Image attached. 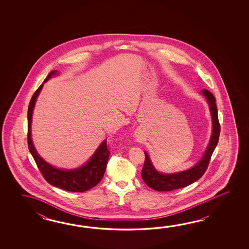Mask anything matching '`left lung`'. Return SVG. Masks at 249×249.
<instances>
[{"label":"left lung","instance_id":"8db88e82","mask_svg":"<svg viewBox=\"0 0 249 249\" xmlns=\"http://www.w3.org/2000/svg\"><path fill=\"white\" fill-rule=\"evenodd\" d=\"M202 93L205 95L208 102L213 121L211 140L207 146V150L203 155L201 159L191 169L169 175L161 174L155 169L148 153L144 152L145 161L142 170V176L145 183L155 191H170L184 188L186 186L191 185V183L200 179L207 171L211 159L212 154L213 152L214 148H216L217 143L219 141L221 127L218 119V111L214 97L209 90L206 89L202 90Z\"/></svg>","mask_w":249,"mask_h":249}]
</instances>
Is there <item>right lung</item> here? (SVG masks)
Segmentation results:
<instances>
[{
    "mask_svg": "<svg viewBox=\"0 0 249 249\" xmlns=\"http://www.w3.org/2000/svg\"><path fill=\"white\" fill-rule=\"evenodd\" d=\"M57 74L56 70H53L48 74L46 79L39 86L37 90L34 93L28 106L27 111V143L30 153L32 154L37 167L42 173L44 179L51 185L58 187L64 191L71 192H84L88 191L101 181L105 170L107 160L109 158V150L107 147V141L101 143V146L92 155L90 160L79 168L73 170H61L55 168L53 165L48 164L46 161L40 157L36 148L34 147L31 139V122L34 107L40 91L42 90L43 84L50 79L53 74Z\"/></svg>",
    "mask_w": 249,
    "mask_h": 249,
    "instance_id": "obj_1",
    "label": "right lung"
}]
</instances>
